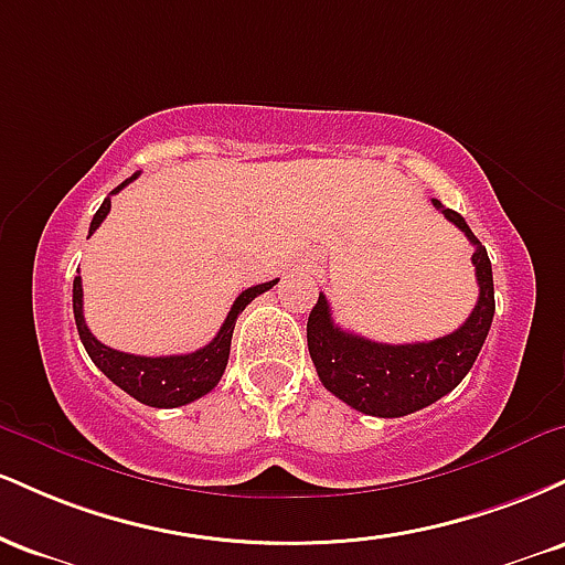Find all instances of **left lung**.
<instances>
[{"instance_id": "8db88e82", "label": "left lung", "mask_w": 565, "mask_h": 565, "mask_svg": "<svg viewBox=\"0 0 565 565\" xmlns=\"http://www.w3.org/2000/svg\"><path fill=\"white\" fill-rule=\"evenodd\" d=\"M433 206L476 246L478 302L457 332L408 345L372 342L337 327L327 295H319L308 316V350L323 387L372 417H406L451 393L476 364L494 319V278L486 246L462 215L446 210L438 199H433Z\"/></svg>"}]
</instances>
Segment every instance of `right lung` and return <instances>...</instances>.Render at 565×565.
<instances>
[{"instance_id": "1", "label": "right lung", "mask_w": 565, "mask_h": 565, "mask_svg": "<svg viewBox=\"0 0 565 565\" xmlns=\"http://www.w3.org/2000/svg\"><path fill=\"white\" fill-rule=\"evenodd\" d=\"M140 172H135L132 178L125 180L121 185H116L111 191L119 193L127 183H132ZM111 196L100 204V210L95 212L93 223H89V236L100 228V223L106 220L108 212H111ZM278 281V278H276ZM276 281H265L257 284V287L244 289L242 295L236 297V302L231 305L228 319L223 321L220 332L215 334V340L210 345L193 350V353H183V355H132V353H121V350H114L108 345H103L100 340H95V334L89 332L87 323H84V310H82V276L74 278V319H76V329H79L82 345L93 359V364L106 374L114 385H119L121 391L138 398L140 404L146 406H157V408H174V406H185L191 401L201 398L217 385L220 377H223L225 366H228V355H231V337H233V327H236L238 313L255 300L257 295L268 291L270 287H276Z\"/></svg>"}]
</instances>
